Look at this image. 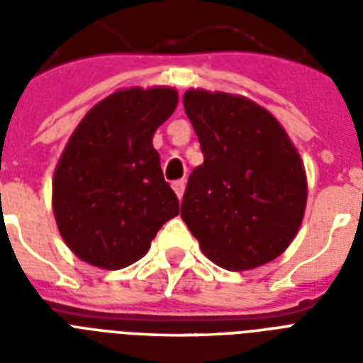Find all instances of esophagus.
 <instances>
[{
  "label": "esophagus",
  "instance_id": "esophagus-1",
  "mask_svg": "<svg viewBox=\"0 0 363 363\" xmlns=\"http://www.w3.org/2000/svg\"><path fill=\"white\" fill-rule=\"evenodd\" d=\"M171 186H173V190H175L177 198L182 199V196H184V188H186V182H184V181H182V179H181V181H175V182H173Z\"/></svg>",
  "mask_w": 363,
  "mask_h": 363
}]
</instances>
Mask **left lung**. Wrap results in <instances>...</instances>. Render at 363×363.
Listing matches in <instances>:
<instances>
[{"mask_svg": "<svg viewBox=\"0 0 363 363\" xmlns=\"http://www.w3.org/2000/svg\"><path fill=\"white\" fill-rule=\"evenodd\" d=\"M184 111L203 164L190 173L181 216L201 252L228 271H248L281 256L307 205L298 148L252 99L190 88Z\"/></svg>", "mask_w": 363, "mask_h": 363, "instance_id": "obj_1", "label": "left lung"}]
</instances>
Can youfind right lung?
<instances>
[{
    "label": "right lung",
    "mask_w": 363,
    "mask_h": 363,
    "mask_svg": "<svg viewBox=\"0 0 363 363\" xmlns=\"http://www.w3.org/2000/svg\"><path fill=\"white\" fill-rule=\"evenodd\" d=\"M179 104L171 86L122 88L88 111L52 177L56 226L77 258L122 269L150 248L179 199L164 181L154 131Z\"/></svg>",
    "instance_id": "1"
}]
</instances>
